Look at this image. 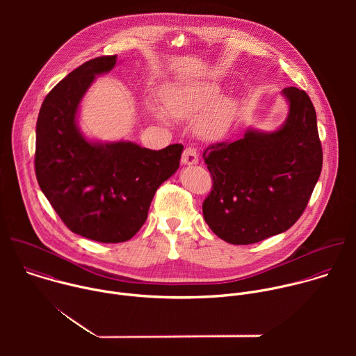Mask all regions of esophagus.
Listing matches in <instances>:
<instances>
[{"instance_id": "obj_1", "label": "esophagus", "mask_w": 356, "mask_h": 356, "mask_svg": "<svg viewBox=\"0 0 356 356\" xmlns=\"http://www.w3.org/2000/svg\"><path fill=\"white\" fill-rule=\"evenodd\" d=\"M181 163L183 165H197L198 163V155H197V150L191 146L186 147L183 155H181Z\"/></svg>"}]
</instances>
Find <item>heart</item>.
Wrapping results in <instances>:
<instances>
[{"mask_svg": "<svg viewBox=\"0 0 356 356\" xmlns=\"http://www.w3.org/2000/svg\"><path fill=\"white\" fill-rule=\"evenodd\" d=\"M220 86L216 83H173L166 86L162 98L166 111L180 120H197V132L206 139H218L229 128L234 118V101L218 98ZM156 118L166 121L162 108H152Z\"/></svg>", "mask_w": 356, "mask_h": 356, "instance_id": "b5f03b06", "label": "heart"}]
</instances>
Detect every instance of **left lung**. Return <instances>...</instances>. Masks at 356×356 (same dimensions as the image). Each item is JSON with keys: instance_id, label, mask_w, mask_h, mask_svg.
<instances>
[{"instance_id": "obj_1", "label": "left lung", "mask_w": 356, "mask_h": 356, "mask_svg": "<svg viewBox=\"0 0 356 356\" xmlns=\"http://www.w3.org/2000/svg\"><path fill=\"white\" fill-rule=\"evenodd\" d=\"M282 94L289 114L277 131L248 129L202 154L214 181L202 216L225 242L249 245L287 231L320 177L323 149L312 99L297 87Z\"/></svg>"}]
</instances>
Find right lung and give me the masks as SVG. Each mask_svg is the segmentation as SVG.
I'll list each match as a JSON object with an SVG mask.
<instances>
[{"label":"right lung","instance_id":"1","mask_svg":"<svg viewBox=\"0 0 356 356\" xmlns=\"http://www.w3.org/2000/svg\"><path fill=\"white\" fill-rule=\"evenodd\" d=\"M117 55L91 59L43 99L36 122L35 173L65 225L84 238L117 243L145 224L158 187L179 169L183 145L161 150L134 142H91L77 127L80 101Z\"/></svg>","mask_w":356,"mask_h":356}]
</instances>
